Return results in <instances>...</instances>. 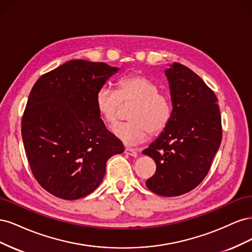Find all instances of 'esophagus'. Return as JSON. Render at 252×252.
I'll return each instance as SVG.
<instances>
[{"instance_id":"34e87169","label":"esophagus","mask_w":252,"mask_h":252,"mask_svg":"<svg viewBox=\"0 0 252 252\" xmlns=\"http://www.w3.org/2000/svg\"><path fill=\"white\" fill-rule=\"evenodd\" d=\"M125 154L126 155H128V156H130V157H133V158H135V157H138V152H136V150H134V149H132V148H125Z\"/></svg>"}]
</instances>
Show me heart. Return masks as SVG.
I'll return each instance as SVG.
<instances>
[{"mask_svg":"<svg viewBox=\"0 0 252 252\" xmlns=\"http://www.w3.org/2000/svg\"><path fill=\"white\" fill-rule=\"evenodd\" d=\"M158 84L144 74H129L117 82V89L102 86L95 94L98 116L109 126L117 123L122 105H131L128 112L130 122L113 128V133L127 145L146 140L148 133L158 134L169 124L171 104L161 93Z\"/></svg>","mask_w":252,"mask_h":252,"instance_id":"obj_1","label":"heart"}]
</instances>
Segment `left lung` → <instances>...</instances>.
<instances>
[{
	"label": "left lung",
	"instance_id": "1",
	"mask_svg": "<svg viewBox=\"0 0 252 252\" xmlns=\"http://www.w3.org/2000/svg\"><path fill=\"white\" fill-rule=\"evenodd\" d=\"M165 74L171 119L143 155L157 165L147 188L158 195L178 196L191 191L207 175L222 141V122L218 98L199 75L179 63Z\"/></svg>",
	"mask_w": 252,
	"mask_h": 252
}]
</instances>
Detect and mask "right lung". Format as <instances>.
Segmentation results:
<instances>
[{
  "mask_svg": "<svg viewBox=\"0 0 252 252\" xmlns=\"http://www.w3.org/2000/svg\"><path fill=\"white\" fill-rule=\"evenodd\" d=\"M119 70L72 60L35 82L22 119V139L37 183L55 196L78 200L98 187L106 162L124 146L105 127L95 94Z\"/></svg>",
  "mask_w": 252,
  "mask_h": 252,
  "instance_id": "add662e5",
  "label": "right lung"
}]
</instances>
